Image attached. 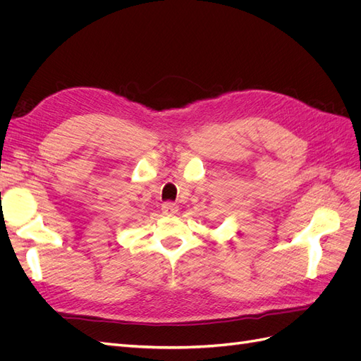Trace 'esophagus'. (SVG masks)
Instances as JSON below:
<instances>
[{
  "mask_svg": "<svg viewBox=\"0 0 361 361\" xmlns=\"http://www.w3.org/2000/svg\"><path fill=\"white\" fill-rule=\"evenodd\" d=\"M161 209H162V212H164V214L171 215V214H176V212H178L179 206H178L176 203H173V202H166V203H162Z\"/></svg>",
  "mask_w": 361,
  "mask_h": 361,
  "instance_id": "34e87169",
  "label": "esophagus"
}]
</instances>
